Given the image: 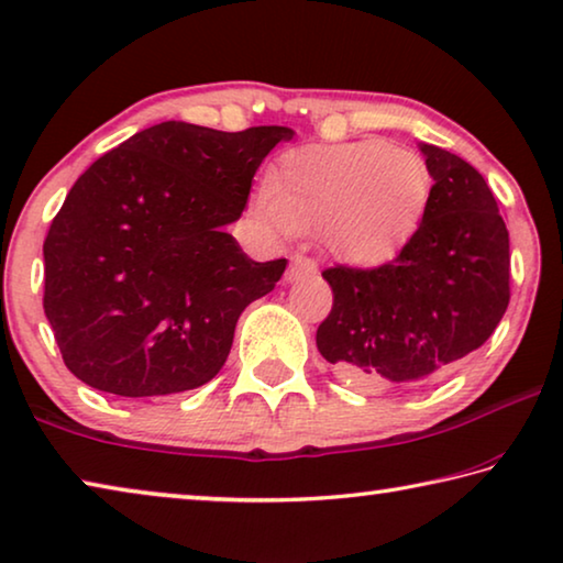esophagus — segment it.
<instances>
[{"instance_id": "esophagus-1", "label": "esophagus", "mask_w": 563, "mask_h": 563, "mask_svg": "<svg viewBox=\"0 0 563 563\" xmlns=\"http://www.w3.org/2000/svg\"><path fill=\"white\" fill-rule=\"evenodd\" d=\"M311 274H317V264L307 256H294L287 269V282H299Z\"/></svg>"}]
</instances>
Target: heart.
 Wrapping results in <instances>:
<instances>
[{
	"label": "heart",
	"instance_id": "obj_1",
	"mask_svg": "<svg viewBox=\"0 0 563 563\" xmlns=\"http://www.w3.org/2000/svg\"><path fill=\"white\" fill-rule=\"evenodd\" d=\"M430 188L415 151L385 141L305 145L269 168L254 211L282 233L317 231L340 262L375 266L418 233Z\"/></svg>",
	"mask_w": 563,
	"mask_h": 563
}]
</instances>
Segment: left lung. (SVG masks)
I'll use <instances>...</instances> for the list:
<instances>
[{
  "mask_svg": "<svg viewBox=\"0 0 563 563\" xmlns=\"http://www.w3.org/2000/svg\"><path fill=\"white\" fill-rule=\"evenodd\" d=\"M435 184L428 213L390 264L332 266L334 301L317 350L360 390L426 383L478 350L511 299L508 231L471 163L420 143Z\"/></svg>",
  "mask_w": 563,
  "mask_h": 563,
  "instance_id": "obj_1",
  "label": "left lung"
}]
</instances>
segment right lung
<instances>
[{
    "instance_id": "add662e5",
    "label": "right lung",
    "mask_w": 563,
    "mask_h": 563,
    "mask_svg": "<svg viewBox=\"0 0 563 563\" xmlns=\"http://www.w3.org/2000/svg\"><path fill=\"white\" fill-rule=\"evenodd\" d=\"M291 128H145L75 180L45 246V314L67 369L120 397L219 375L236 322L287 258L254 262L227 233L256 168Z\"/></svg>"
}]
</instances>
